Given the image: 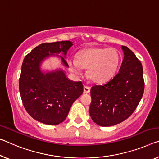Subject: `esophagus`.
<instances>
[{
	"label": "esophagus",
	"mask_w": 159,
	"mask_h": 159,
	"mask_svg": "<svg viewBox=\"0 0 159 159\" xmlns=\"http://www.w3.org/2000/svg\"><path fill=\"white\" fill-rule=\"evenodd\" d=\"M90 87L86 86V85H84V93H89L90 92Z\"/></svg>",
	"instance_id": "1"
}]
</instances>
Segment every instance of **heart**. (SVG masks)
Returning a JSON list of instances; mask_svg holds the SVG:
<instances>
[{
	"instance_id": "obj_1",
	"label": "heart",
	"mask_w": 159,
	"mask_h": 159,
	"mask_svg": "<svg viewBox=\"0 0 159 159\" xmlns=\"http://www.w3.org/2000/svg\"><path fill=\"white\" fill-rule=\"evenodd\" d=\"M120 59V53L115 48L91 47L80 51L76 59L69 58L67 63L74 74H81L82 67H88V74L93 81L104 83L117 71Z\"/></svg>"
}]
</instances>
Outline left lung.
Instances as JSON below:
<instances>
[{
  "instance_id": "1",
  "label": "left lung",
  "mask_w": 159,
  "mask_h": 159,
  "mask_svg": "<svg viewBox=\"0 0 159 159\" xmlns=\"http://www.w3.org/2000/svg\"><path fill=\"white\" fill-rule=\"evenodd\" d=\"M122 49L124 59L118 74L106 84L95 85L90 89V115L101 127L127 120L137 108L144 90L142 64L127 47L122 46Z\"/></svg>"
}]
</instances>
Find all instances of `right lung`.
Segmentation results:
<instances>
[{"label": "right lung", "instance_id": "obj_1", "mask_svg": "<svg viewBox=\"0 0 159 159\" xmlns=\"http://www.w3.org/2000/svg\"><path fill=\"white\" fill-rule=\"evenodd\" d=\"M73 45L70 41L44 43L26 55L22 64L19 90L22 103L28 114L35 120L48 125H57L66 119L70 108L84 92L81 81L69 80L64 71L57 69L44 73L40 69L42 61L57 54L63 65L67 51Z\"/></svg>", "mask_w": 159, "mask_h": 159}]
</instances>
